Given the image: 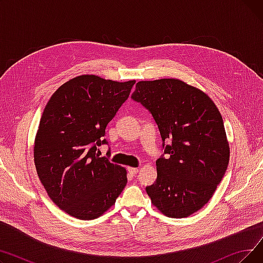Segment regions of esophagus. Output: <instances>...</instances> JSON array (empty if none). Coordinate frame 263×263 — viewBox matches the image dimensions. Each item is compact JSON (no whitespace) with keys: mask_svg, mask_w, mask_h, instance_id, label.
<instances>
[{"mask_svg":"<svg viewBox=\"0 0 263 263\" xmlns=\"http://www.w3.org/2000/svg\"><path fill=\"white\" fill-rule=\"evenodd\" d=\"M128 172H129L132 176H134V175H136L137 173H139V168H136V167H129V168H128Z\"/></svg>","mask_w":263,"mask_h":263,"instance_id":"34e87169","label":"esophagus"}]
</instances>
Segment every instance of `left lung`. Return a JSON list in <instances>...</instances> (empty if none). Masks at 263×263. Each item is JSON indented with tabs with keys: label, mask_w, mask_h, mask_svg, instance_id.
<instances>
[{
	"label": "left lung",
	"mask_w": 263,
	"mask_h": 263,
	"mask_svg": "<svg viewBox=\"0 0 263 263\" xmlns=\"http://www.w3.org/2000/svg\"><path fill=\"white\" fill-rule=\"evenodd\" d=\"M131 98L153 115L165 155L156 162L158 177L147 194L163 214L187 217L210 200L226 173L222 115L208 95L178 79L141 81Z\"/></svg>",
	"instance_id": "left-lung-1"
}]
</instances>
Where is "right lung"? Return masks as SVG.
<instances>
[{
    "label": "right lung",
    "mask_w": 263,
    "mask_h": 263,
    "mask_svg": "<svg viewBox=\"0 0 263 263\" xmlns=\"http://www.w3.org/2000/svg\"><path fill=\"white\" fill-rule=\"evenodd\" d=\"M135 81L80 76L55 91L40 118L34 145L38 177L60 209L80 219L99 217L127 184V171L100 158L107 123Z\"/></svg>",
    "instance_id": "right-lung-1"
}]
</instances>
